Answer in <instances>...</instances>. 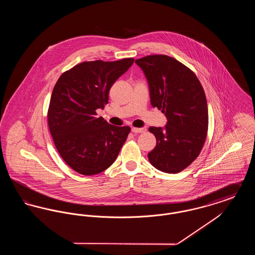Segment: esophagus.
Wrapping results in <instances>:
<instances>
[{
  "label": "esophagus",
  "instance_id": "34e87169",
  "mask_svg": "<svg viewBox=\"0 0 255 255\" xmlns=\"http://www.w3.org/2000/svg\"><path fill=\"white\" fill-rule=\"evenodd\" d=\"M146 131V128H132V132L134 133H144Z\"/></svg>",
  "mask_w": 255,
  "mask_h": 255
}]
</instances>
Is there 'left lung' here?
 <instances>
[{"label":"left lung","instance_id":"8db88e82","mask_svg":"<svg viewBox=\"0 0 255 255\" xmlns=\"http://www.w3.org/2000/svg\"><path fill=\"white\" fill-rule=\"evenodd\" d=\"M134 63L147 79L151 105L167 119L164 127H150L157 145L148 154L157 169L175 174L197 158L206 141V95L195 73L167 55H149Z\"/></svg>","mask_w":255,"mask_h":255}]
</instances>
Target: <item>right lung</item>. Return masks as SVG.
<instances>
[{"label": "right lung", "instance_id": "add662e5", "mask_svg": "<svg viewBox=\"0 0 255 255\" xmlns=\"http://www.w3.org/2000/svg\"><path fill=\"white\" fill-rule=\"evenodd\" d=\"M133 58L83 62L63 73L53 88L48 122L54 144L77 173L103 172L117 159L130 127L97 118L108 103L111 87L133 65Z\"/></svg>", "mask_w": 255, "mask_h": 255}]
</instances>
